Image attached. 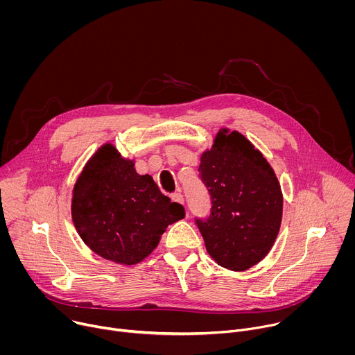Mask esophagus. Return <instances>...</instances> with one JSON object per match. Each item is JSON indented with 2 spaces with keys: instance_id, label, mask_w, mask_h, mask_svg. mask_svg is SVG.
<instances>
[{
  "instance_id": "esophagus-1",
  "label": "esophagus",
  "mask_w": 355,
  "mask_h": 355,
  "mask_svg": "<svg viewBox=\"0 0 355 355\" xmlns=\"http://www.w3.org/2000/svg\"><path fill=\"white\" fill-rule=\"evenodd\" d=\"M171 199H173V202H177V204L184 205V198H182V195H181L180 192H174V193L171 195Z\"/></svg>"
}]
</instances>
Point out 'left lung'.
I'll return each instance as SVG.
<instances>
[{"label":"left lung","mask_w":355,"mask_h":355,"mask_svg":"<svg viewBox=\"0 0 355 355\" xmlns=\"http://www.w3.org/2000/svg\"><path fill=\"white\" fill-rule=\"evenodd\" d=\"M199 174L212 198V215L198 220L209 256L241 272L259 264L278 236L284 196L261 151L237 130H218L202 151Z\"/></svg>","instance_id":"8db88e82"}]
</instances>
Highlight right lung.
I'll return each mask as SVG.
<instances>
[{
  "label": "right lung",
  "mask_w": 355,
  "mask_h": 355,
  "mask_svg": "<svg viewBox=\"0 0 355 355\" xmlns=\"http://www.w3.org/2000/svg\"><path fill=\"white\" fill-rule=\"evenodd\" d=\"M184 216V208L162 193L153 177L140 175L135 160L110 141L89 157L73 188L71 219L81 240L121 266L141 263L168 225Z\"/></svg>",
  "instance_id": "1"
}]
</instances>
